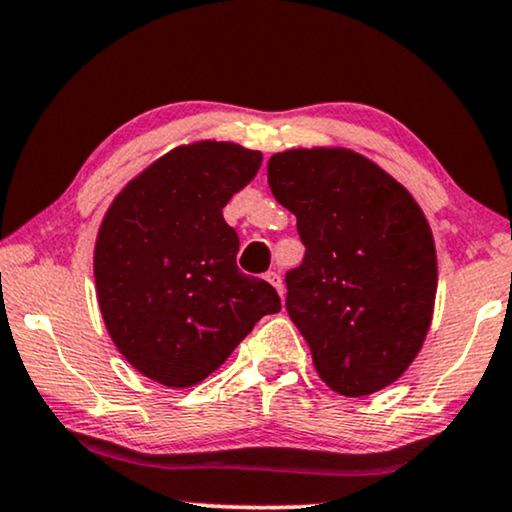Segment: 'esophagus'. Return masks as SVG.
I'll list each match as a JSON object with an SVG mask.
<instances>
[{"mask_svg":"<svg viewBox=\"0 0 512 512\" xmlns=\"http://www.w3.org/2000/svg\"><path fill=\"white\" fill-rule=\"evenodd\" d=\"M264 278L269 280V283L278 290L280 297H283V280H280V273H278V271H266Z\"/></svg>","mask_w":512,"mask_h":512,"instance_id":"esophagus-1","label":"esophagus"}]
</instances>
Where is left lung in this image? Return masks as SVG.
<instances>
[{
	"mask_svg": "<svg viewBox=\"0 0 512 512\" xmlns=\"http://www.w3.org/2000/svg\"><path fill=\"white\" fill-rule=\"evenodd\" d=\"M266 176L306 248L285 273V308L315 369L343 397L383 390L431 325L438 271L427 218L406 187L352 150H285Z\"/></svg>",
	"mask_w": 512,
	"mask_h": 512,
	"instance_id": "left-lung-1",
	"label": "left lung"
}]
</instances>
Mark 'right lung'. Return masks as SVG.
Segmentation results:
<instances>
[{
  "label": "right lung",
  "instance_id": "obj_1",
  "mask_svg": "<svg viewBox=\"0 0 512 512\" xmlns=\"http://www.w3.org/2000/svg\"><path fill=\"white\" fill-rule=\"evenodd\" d=\"M262 153L199 141L160 157L122 190L99 227L95 283L122 357L167 387L218 369L280 297L236 266L239 234L222 218Z\"/></svg>",
  "mask_w": 512,
  "mask_h": 512
}]
</instances>
